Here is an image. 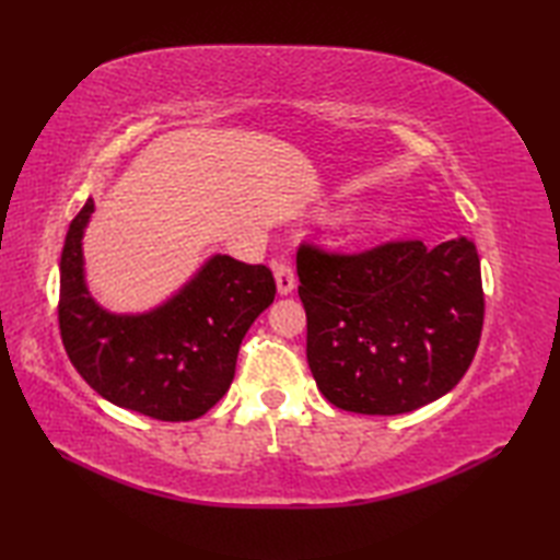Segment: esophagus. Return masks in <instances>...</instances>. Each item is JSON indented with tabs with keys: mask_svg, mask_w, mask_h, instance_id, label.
<instances>
[{
	"mask_svg": "<svg viewBox=\"0 0 560 560\" xmlns=\"http://www.w3.org/2000/svg\"><path fill=\"white\" fill-rule=\"evenodd\" d=\"M273 279H277V289L281 295H289L295 287V273L289 261H273Z\"/></svg>",
	"mask_w": 560,
	"mask_h": 560,
	"instance_id": "obj_1",
	"label": "esophagus"
}]
</instances>
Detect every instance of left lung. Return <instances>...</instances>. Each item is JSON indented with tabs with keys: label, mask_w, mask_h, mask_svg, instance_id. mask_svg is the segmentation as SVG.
Instances as JSON below:
<instances>
[{
	"label": "left lung",
	"mask_w": 560,
	"mask_h": 560,
	"mask_svg": "<svg viewBox=\"0 0 560 560\" xmlns=\"http://www.w3.org/2000/svg\"><path fill=\"white\" fill-rule=\"evenodd\" d=\"M295 269L307 365L335 407L407 413L467 373L483 327L481 265L469 237L433 249L387 241L361 253L303 241Z\"/></svg>",
	"instance_id": "8db88e82"
}]
</instances>
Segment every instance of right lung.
<instances>
[{
  "mask_svg": "<svg viewBox=\"0 0 560 560\" xmlns=\"http://www.w3.org/2000/svg\"><path fill=\"white\" fill-rule=\"evenodd\" d=\"M91 211L93 199L71 219L59 259L57 319L71 365L117 407L159 421L199 419L229 392L245 331L273 303L271 269L219 255L159 311L110 315L83 283Z\"/></svg>",
  "mask_w": 560,
  "mask_h": 560,
  "instance_id": "obj_1",
  "label": "right lung"
}]
</instances>
